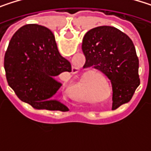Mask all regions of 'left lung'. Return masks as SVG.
Returning a JSON list of instances; mask_svg holds the SVG:
<instances>
[{
  "mask_svg": "<svg viewBox=\"0 0 151 151\" xmlns=\"http://www.w3.org/2000/svg\"><path fill=\"white\" fill-rule=\"evenodd\" d=\"M84 69H95L111 81L112 110L128 103L140 85L139 60L132 40L118 29L101 26L83 38Z\"/></svg>",
  "mask_w": 151,
  "mask_h": 151,
  "instance_id": "left-lung-1",
  "label": "left lung"
}]
</instances>
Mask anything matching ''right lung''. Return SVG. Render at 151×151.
<instances>
[{
	"label": "right lung",
	"mask_w": 151,
	"mask_h": 151,
	"mask_svg": "<svg viewBox=\"0 0 151 151\" xmlns=\"http://www.w3.org/2000/svg\"><path fill=\"white\" fill-rule=\"evenodd\" d=\"M4 69L9 86L22 101L36 109L69 110L55 100L62 86L55 77L71 73L72 65L60 55L48 28L38 24L21 27L9 44Z\"/></svg>",
	"instance_id": "obj_1"
}]
</instances>
